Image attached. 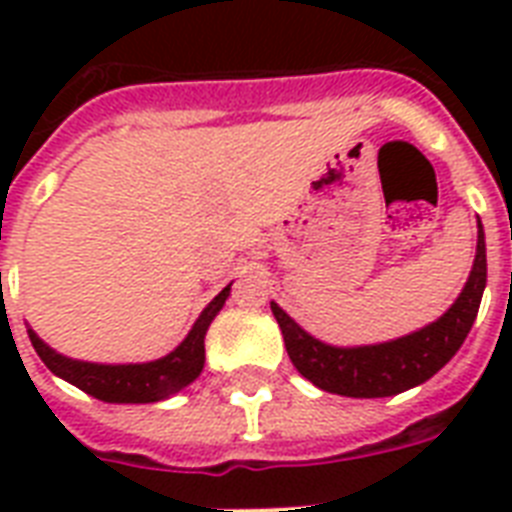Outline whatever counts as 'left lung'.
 <instances>
[{"label": "left lung", "instance_id": "left-lung-1", "mask_svg": "<svg viewBox=\"0 0 512 512\" xmlns=\"http://www.w3.org/2000/svg\"><path fill=\"white\" fill-rule=\"evenodd\" d=\"M486 287V244L478 223L476 263L457 303L430 327L393 342L364 348H335L297 327L279 305L271 303L292 364L316 388L350 398L396 396L430 380L460 350L478 316Z\"/></svg>", "mask_w": 512, "mask_h": 512}]
</instances>
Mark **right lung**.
I'll return each instance as SVG.
<instances>
[{
    "instance_id": "obj_1",
    "label": "right lung",
    "mask_w": 512,
    "mask_h": 512,
    "mask_svg": "<svg viewBox=\"0 0 512 512\" xmlns=\"http://www.w3.org/2000/svg\"><path fill=\"white\" fill-rule=\"evenodd\" d=\"M228 292H231V284L201 311L188 337L172 350L170 356L151 361V364L114 366L71 361V358L47 348L34 332H28V337L47 369L84 393L108 401V404H154V401L175 396L177 390H183L199 377V372L204 369V335H207L217 311L223 308Z\"/></svg>"
}]
</instances>
